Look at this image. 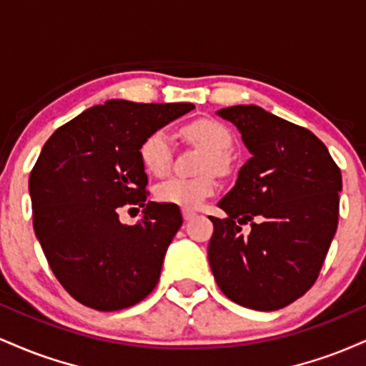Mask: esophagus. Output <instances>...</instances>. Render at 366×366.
Here are the masks:
<instances>
[{
    "label": "esophagus",
    "mask_w": 366,
    "mask_h": 366,
    "mask_svg": "<svg viewBox=\"0 0 366 366\" xmlns=\"http://www.w3.org/2000/svg\"><path fill=\"white\" fill-rule=\"evenodd\" d=\"M182 215H184V220H192V218L196 217V213L194 212H189V209H184L182 212Z\"/></svg>",
    "instance_id": "obj_1"
}]
</instances>
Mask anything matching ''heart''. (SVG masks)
<instances>
[{"mask_svg":"<svg viewBox=\"0 0 366 366\" xmlns=\"http://www.w3.org/2000/svg\"><path fill=\"white\" fill-rule=\"evenodd\" d=\"M182 136L207 149L201 169L224 172L229 165V151L232 148V134L215 119H197L182 127ZM139 158L144 170L151 175H163L170 169L172 148L163 130L148 134L139 146ZM217 179L212 172L199 177H170L158 184L154 196L159 203L184 209H196L215 192Z\"/></svg>","mask_w":366,"mask_h":366,"instance_id":"1","label":"heart"}]
</instances>
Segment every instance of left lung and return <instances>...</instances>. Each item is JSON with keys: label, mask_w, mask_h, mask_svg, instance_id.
Masks as SVG:
<instances>
[{"label": "left lung", "mask_w": 366, "mask_h": 366, "mask_svg": "<svg viewBox=\"0 0 366 366\" xmlns=\"http://www.w3.org/2000/svg\"><path fill=\"white\" fill-rule=\"evenodd\" d=\"M251 158L218 201L208 262L234 303L258 312L291 305L315 284L337 230L341 170L308 129L256 104L222 108ZM252 224L247 237L240 225Z\"/></svg>", "instance_id": "left-lung-1"}]
</instances>
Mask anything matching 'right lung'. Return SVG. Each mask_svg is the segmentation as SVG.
<instances>
[{"label": "right lung", "mask_w": 366, "mask_h": 366, "mask_svg": "<svg viewBox=\"0 0 366 366\" xmlns=\"http://www.w3.org/2000/svg\"><path fill=\"white\" fill-rule=\"evenodd\" d=\"M192 108L110 99L54 130L41 149L29 179L34 232L58 282L84 306L129 308L158 284L182 215L172 204L146 203L139 146ZM125 204L145 207L136 226L119 222Z\"/></svg>", "instance_id": "1"}]
</instances>
